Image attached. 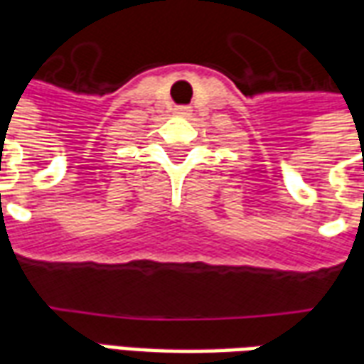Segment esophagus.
Returning a JSON list of instances; mask_svg holds the SVG:
<instances>
[{"label": "esophagus", "mask_w": 364, "mask_h": 364, "mask_svg": "<svg viewBox=\"0 0 364 364\" xmlns=\"http://www.w3.org/2000/svg\"><path fill=\"white\" fill-rule=\"evenodd\" d=\"M175 114H179V117H189L191 107H185V105H179V107H175Z\"/></svg>", "instance_id": "1"}]
</instances>
